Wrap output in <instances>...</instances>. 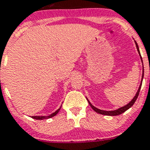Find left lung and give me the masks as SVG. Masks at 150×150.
Wrapping results in <instances>:
<instances>
[{"instance_id": "obj_1", "label": "left lung", "mask_w": 150, "mask_h": 150, "mask_svg": "<svg viewBox=\"0 0 150 150\" xmlns=\"http://www.w3.org/2000/svg\"><path fill=\"white\" fill-rule=\"evenodd\" d=\"M135 42V44H136V47H137V50L138 51V53H139V55H140V59H141V62H143V60H142V57H141V55H140V50H139V47H138L136 41H134ZM144 65H143V74H142V79H141V82H140V87H139V88H138V91H137L136 94H135L134 97L131 100V102H129L127 104V105H125V106H122V107L121 108H118V109H115V110H111V111H106V110H102V109H97V107H95L94 106H93L92 104L91 103V102H90L89 100H88V99L87 98V100H88V103L90 104V106H91V108L94 110L96 112L99 113V114H101V115H109V116H114V115H121L122 114L123 112H125V111H127V109H130V108L131 107V106L134 104L135 101L137 100V99L138 97V95H139V93H140V88H141V86H142V81H143V79H144Z\"/></svg>"}]
</instances>
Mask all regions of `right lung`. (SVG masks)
<instances>
[{"mask_svg": "<svg viewBox=\"0 0 150 150\" xmlns=\"http://www.w3.org/2000/svg\"><path fill=\"white\" fill-rule=\"evenodd\" d=\"M61 106L59 108V109H57V111H55L54 112L52 113V114L49 115H47V116H39L38 115V116H32V118H34V119H37V120H43V119H47V118H52V117L55 116L59 112V111L60 110V109H61Z\"/></svg>", "mask_w": 150, "mask_h": 150, "instance_id": "add662e5", "label": "right lung"}]
</instances>
